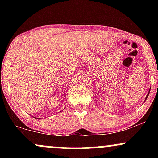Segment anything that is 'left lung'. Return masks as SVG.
<instances>
[{
    "label": "left lung",
    "instance_id": "obj_1",
    "mask_svg": "<svg viewBox=\"0 0 158 158\" xmlns=\"http://www.w3.org/2000/svg\"><path fill=\"white\" fill-rule=\"evenodd\" d=\"M148 94H149V92H148V94H147V96H146V99H147L148 97Z\"/></svg>",
    "mask_w": 158,
    "mask_h": 158
}]
</instances>
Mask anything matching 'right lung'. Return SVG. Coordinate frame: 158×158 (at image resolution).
I'll list each match as a JSON object with an SVG mask.
<instances>
[{"label": "right lung", "mask_w": 158, "mask_h": 158, "mask_svg": "<svg viewBox=\"0 0 158 158\" xmlns=\"http://www.w3.org/2000/svg\"><path fill=\"white\" fill-rule=\"evenodd\" d=\"M34 118H36V119H40V118H38V117H34Z\"/></svg>", "instance_id": "add662e5"}]
</instances>
